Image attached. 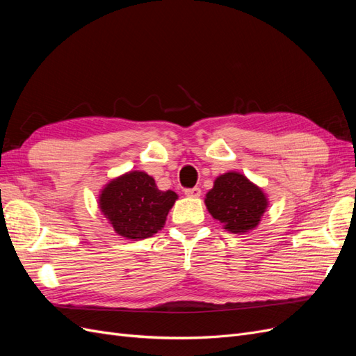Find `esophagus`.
Masks as SVG:
<instances>
[{
	"instance_id": "34e87169",
	"label": "esophagus",
	"mask_w": 356,
	"mask_h": 356,
	"mask_svg": "<svg viewBox=\"0 0 356 356\" xmlns=\"http://www.w3.org/2000/svg\"><path fill=\"white\" fill-rule=\"evenodd\" d=\"M184 195L188 197H199L202 195V190L199 187H193V188H186Z\"/></svg>"
}]
</instances>
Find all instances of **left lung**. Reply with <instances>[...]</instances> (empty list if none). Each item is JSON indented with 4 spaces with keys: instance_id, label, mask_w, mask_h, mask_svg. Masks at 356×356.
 <instances>
[{
    "instance_id": "left-lung-1",
    "label": "left lung",
    "mask_w": 356,
    "mask_h": 356,
    "mask_svg": "<svg viewBox=\"0 0 356 356\" xmlns=\"http://www.w3.org/2000/svg\"><path fill=\"white\" fill-rule=\"evenodd\" d=\"M204 203L212 217L232 233L254 229L267 208L264 193L238 172L215 179Z\"/></svg>"
}]
</instances>
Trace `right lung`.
<instances>
[{
    "label": "right lung",
    "mask_w": 356,
    "mask_h": 356,
    "mask_svg": "<svg viewBox=\"0 0 356 356\" xmlns=\"http://www.w3.org/2000/svg\"><path fill=\"white\" fill-rule=\"evenodd\" d=\"M177 197L175 191L159 190L152 177L135 170L102 190L99 207L123 238L147 239L163 227Z\"/></svg>",
    "instance_id": "obj_1"
}]
</instances>
